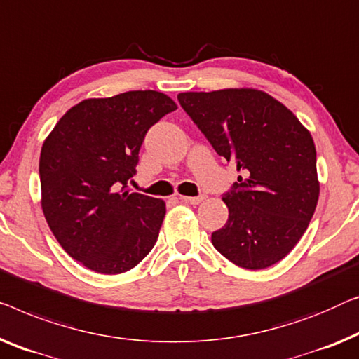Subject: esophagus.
Here are the masks:
<instances>
[{
	"instance_id": "34e87169",
	"label": "esophagus",
	"mask_w": 359,
	"mask_h": 359,
	"mask_svg": "<svg viewBox=\"0 0 359 359\" xmlns=\"http://www.w3.org/2000/svg\"><path fill=\"white\" fill-rule=\"evenodd\" d=\"M180 199L183 202H188V204H192V205H197L201 204L202 201H204V196H197V197H189V196H180Z\"/></svg>"
}]
</instances>
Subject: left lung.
<instances>
[{"mask_svg":"<svg viewBox=\"0 0 359 359\" xmlns=\"http://www.w3.org/2000/svg\"><path fill=\"white\" fill-rule=\"evenodd\" d=\"M178 102L215 152L243 173L222 196L228 220L212 233L214 248L249 270L282 261L304 235L319 199L309 131L262 90L184 92Z\"/></svg>","mask_w":359,"mask_h":359,"instance_id":"left-lung-1","label":"left lung"}]
</instances>
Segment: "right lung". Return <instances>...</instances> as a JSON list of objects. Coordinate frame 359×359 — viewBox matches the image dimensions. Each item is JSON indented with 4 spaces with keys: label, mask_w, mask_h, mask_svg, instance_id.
I'll list each match as a JSON object with an SVG mask.
<instances>
[{
    "label": "right lung",
    "mask_w": 359,
    "mask_h": 359,
    "mask_svg": "<svg viewBox=\"0 0 359 359\" xmlns=\"http://www.w3.org/2000/svg\"><path fill=\"white\" fill-rule=\"evenodd\" d=\"M176 103L162 92L89 98L56 123L40 154L41 209L61 248L82 266L115 275L152 251L165 202L131 192L145 134Z\"/></svg>",
    "instance_id": "1"
}]
</instances>
